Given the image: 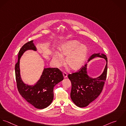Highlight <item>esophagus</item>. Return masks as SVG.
Segmentation results:
<instances>
[{"instance_id":"1","label":"esophagus","mask_w":126,"mask_h":126,"mask_svg":"<svg viewBox=\"0 0 126 126\" xmlns=\"http://www.w3.org/2000/svg\"><path fill=\"white\" fill-rule=\"evenodd\" d=\"M63 76H64V78H67V76H68V75H67V74L66 72H64V73H63Z\"/></svg>"}]
</instances>
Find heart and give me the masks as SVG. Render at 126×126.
I'll return each instance as SVG.
<instances>
[{
  "label": "heart",
  "mask_w": 126,
  "mask_h": 126,
  "mask_svg": "<svg viewBox=\"0 0 126 126\" xmlns=\"http://www.w3.org/2000/svg\"><path fill=\"white\" fill-rule=\"evenodd\" d=\"M58 51L52 55V62L56 67H60L64 63L63 57H66V63L73 70L80 69L84 64L88 54V48L76 40H71L62 43Z\"/></svg>",
  "instance_id": "1"
}]
</instances>
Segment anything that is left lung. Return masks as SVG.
I'll use <instances>...</instances> for the list:
<instances>
[{"mask_svg":"<svg viewBox=\"0 0 126 126\" xmlns=\"http://www.w3.org/2000/svg\"><path fill=\"white\" fill-rule=\"evenodd\" d=\"M96 57L103 58L106 61L104 71L99 76L93 78L89 75L88 64L78 72L68 75L72 83L71 98L77 107L84 108L88 106L97 98L103 90L107 73V57L102 53H95L90 57L88 62Z\"/></svg>","mask_w":126,"mask_h":126,"instance_id":"1","label":"left lung"}]
</instances>
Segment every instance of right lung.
<instances>
[{"mask_svg": "<svg viewBox=\"0 0 126 126\" xmlns=\"http://www.w3.org/2000/svg\"><path fill=\"white\" fill-rule=\"evenodd\" d=\"M33 40L27 42L19 50L18 61L15 66L17 87L20 95L30 104L38 109L48 107L53 99V88L64 79L62 73L57 68L44 67L39 79L33 85L25 83L22 80L20 70V59L26 51H36Z\"/></svg>", "mask_w": 126, "mask_h": 126, "instance_id": "obj_1", "label": "right lung"}]
</instances>
